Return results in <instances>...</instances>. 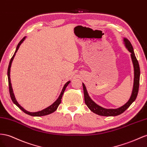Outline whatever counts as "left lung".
I'll return each mask as SVG.
<instances>
[{
    "mask_svg": "<svg viewBox=\"0 0 147 147\" xmlns=\"http://www.w3.org/2000/svg\"><path fill=\"white\" fill-rule=\"evenodd\" d=\"M124 43L125 45V47L128 49L129 51L131 53V58L132 60V63L134 65V86H133V90L132 92L131 97L130 98L129 101L125 103L124 105L121 107L117 109H105L101 107L98 106V105L96 104L94 101H92L90 97L88 95V93L86 90V88L85 85L82 84L83 86V90H84V101L87 107L89 108L90 110L95 114L103 116H115L121 115V113L124 112L127 109L130 107V105L135 101L137 96L138 94V92H139V82H140V67L139 62H138L136 57L135 55V53L134 52V49L132 47V45L130 42V41L124 38Z\"/></svg>",
    "mask_w": 147,
    "mask_h": 147,
    "instance_id": "left-lung-1",
    "label": "left lung"
}]
</instances>
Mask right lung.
Wrapping results in <instances>:
<instances>
[{"instance_id": "obj_1", "label": "right lung", "mask_w": 147, "mask_h": 147, "mask_svg": "<svg viewBox=\"0 0 147 147\" xmlns=\"http://www.w3.org/2000/svg\"><path fill=\"white\" fill-rule=\"evenodd\" d=\"M24 39H25V37H23V38L22 40H21L20 42L18 43V45H17V47H16V50H15V53L13 54V57H11V60H10V63H9V65H8V71H7V75H8V87H9V92H10V97H11V99L12 101H13V102L17 106V107L20 109V110H22L24 113H26L27 115H30V116H45V115H49V114H50V113H52L53 112L57 110V108H58V105H59L61 103V98H62L63 94L64 92H65V90L66 87H67V86H68V85L69 84V82H70V81L67 82L65 84V85L64 86L63 88L62 91H61V94H60V96H59V97H58V98L56 100V101H55V102H54V103L52 105H50V107H47V108L44 109V110H42V111H38V112L31 113V112H28V111H26V110H24V108H23V107H21V106L18 103L17 101H16V99H15V98L14 94H13V90H12L11 85V82H10V67H11V62H12V61H13V58H14V57H15V55L16 52H17V50H18V49H19V47H20V45L21 44H22V43L23 42V40H24Z\"/></svg>"}]
</instances>
